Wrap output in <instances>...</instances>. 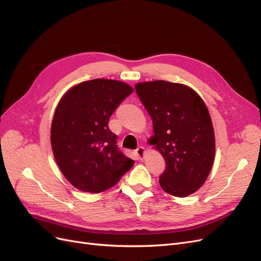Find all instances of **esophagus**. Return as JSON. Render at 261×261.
Listing matches in <instances>:
<instances>
[{
  "label": "esophagus",
  "instance_id": "34e87169",
  "mask_svg": "<svg viewBox=\"0 0 261 261\" xmlns=\"http://www.w3.org/2000/svg\"><path fill=\"white\" fill-rule=\"evenodd\" d=\"M145 148L144 147H138L136 150H135V154L137 155L138 159H143L144 155H145Z\"/></svg>",
  "mask_w": 261,
  "mask_h": 261
}]
</instances>
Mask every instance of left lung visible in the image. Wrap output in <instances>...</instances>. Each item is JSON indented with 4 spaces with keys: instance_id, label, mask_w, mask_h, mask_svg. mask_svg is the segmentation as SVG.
Instances as JSON below:
<instances>
[{
    "instance_id": "8db88e82",
    "label": "left lung",
    "mask_w": 261,
    "mask_h": 261,
    "mask_svg": "<svg viewBox=\"0 0 261 261\" xmlns=\"http://www.w3.org/2000/svg\"><path fill=\"white\" fill-rule=\"evenodd\" d=\"M136 92L151 116L153 136L148 140L165 161L160 176L164 192L186 197L206 181L215 161V130L200 96L183 84L139 83Z\"/></svg>"
}]
</instances>
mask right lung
Segmentation results:
<instances>
[{"label": "right lung", "mask_w": 261, "mask_h": 261, "mask_svg": "<svg viewBox=\"0 0 261 261\" xmlns=\"http://www.w3.org/2000/svg\"><path fill=\"white\" fill-rule=\"evenodd\" d=\"M133 91L123 82L97 78L72 87L61 98L51 125L52 151L63 175L80 191L103 192L134 165L108 126Z\"/></svg>", "instance_id": "obj_1"}]
</instances>
